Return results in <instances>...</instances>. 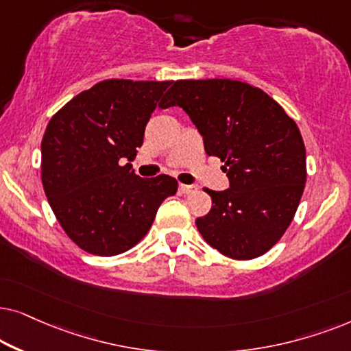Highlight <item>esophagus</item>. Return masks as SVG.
Instances as JSON below:
<instances>
[{
  "label": "esophagus",
  "instance_id": "34e87169",
  "mask_svg": "<svg viewBox=\"0 0 351 351\" xmlns=\"http://www.w3.org/2000/svg\"><path fill=\"white\" fill-rule=\"evenodd\" d=\"M195 189H197V188H195V186H193V184H180V193L181 194H191V193H194Z\"/></svg>",
  "mask_w": 351,
  "mask_h": 351
}]
</instances>
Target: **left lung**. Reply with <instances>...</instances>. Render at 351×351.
I'll use <instances>...</instances> for the list:
<instances>
[{
  "label": "left lung",
  "mask_w": 351,
  "mask_h": 351,
  "mask_svg": "<svg viewBox=\"0 0 351 351\" xmlns=\"http://www.w3.org/2000/svg\"><path fill=\"white\" fill-rule=\"evenodd\" d=\"M158 106L181 107L205 152L224 162L230 189H205L212 208L195 219L207 244L234 260L268 252L305 188L306 152L295 121L260 88L228 78L173 82Z\"/></svg>",
  "instance_id": "left-lung-1"
}]
</instances>
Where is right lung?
I'll list each match as a JSON object with an SVG mask.
<instances>
[{
  "label": "right lung",
  "instance_id": "obj_1",
  "mask_svg": "<svg viewBox=\"0 0 351 351\" xmlns=\"http://www.w3.org/2000/svg\"><path fill=\"white\" fill-rule=\"evenodd\" d=\"M171 82L104 80L69 101L46 127L41 181L53 212L80 249L123 254L152 226L175 178L132 168L151 114Z\"/></svg>",
  "mask_w": 351,
  "mask_h": 351
}]
</instances>
